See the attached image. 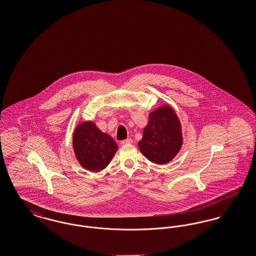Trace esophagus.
<instances>
[{"label": "esophagus", "instance_id": "obj_1", "mask_svg": "<svg viewBox=\"0 0 256 256\" xmlns=\"http://www.w3.org/2000/svg\"><path fill=\"white\" fill-rule=\"evenodd\" d=\"M132 140L130 138H128V139H126V140L121 142L122 145H128V144H132Z\"/></svg>", "mask_w": 256, "mask_h": 256}]
</instances>
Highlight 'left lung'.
Segmentation results:
<instances>
[{
    "label": "left lung",
    "mask_w": 256,
    "mask_h": 256,
    "mask_svg": "<svg viewBox=\"0 0 256 256\" xmlns=\"http://www.w3.org/2000/svg\"><path fill=\"white\" fill-rule=\"evenodd\" d=\"M182 142V124L176 111L169 104H163L148 114L138 146L150 161L163 165L176 158Z\"/></svg>",
    "instance_id": "left-lung-1"
}]
</instances>
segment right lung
<instances>
[{
    "label": "right lung",
    "instance_id": "add662e5",
    "mask_svg": "<svg viewBox=\"0 0 256 256\" xmlns=\"http://www.w3.org/2000/svg\"><path fill=\"white\" fill-rule=\"evenodd\" d=\"M73 148L82 168L98 172L110 164L118 146L110 134L98 130L95 122L86 121L78 124L74 130Z\"/></svg>",
    "mask_w": 256,
    "mask_h": 256
}]
</instances>
